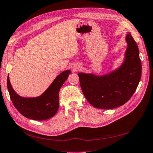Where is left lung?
Here are the masks:
<instances>
[{"label":"left lung","mask_w":153,"mask_h":153,"mask_svg":"<svg viewBox=\"0 0 153 153\" xmlns=\"http://www.w3.org/2000/svg\"><path fill=\"white\" fill-rule=\"evenodd\" d=\"M125 59L118 69L109 74L97 76L79 73V84L84 96L94 107L113 109L129 100L139 84L142 65L136 41L128 33Z\"/></svg>","instance_id":"1"}]
</instances>
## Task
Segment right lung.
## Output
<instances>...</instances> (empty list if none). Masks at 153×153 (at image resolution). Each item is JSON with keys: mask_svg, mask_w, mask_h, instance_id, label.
Masks as SVG:
<instances>
[{"mask_svg": "<svg viewBox=\"0 0 153 153\" xmlns=\"http://www.w3.org/2000/svg\"><path fill=\"white\" fill-rule=\"evenodd\" d=\"M70 70L60 74L47 90L36 98H23L16 94L7 77V88L13 105L25 117L35 120H45L53 116L59 108V91L70 74Z\"/></svg>", "mask_w": 153, "mask_h": 153, "instance_id": "add662e5", "label": "right lung"}]
</instances>
